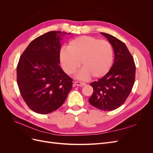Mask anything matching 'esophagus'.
<instances>
[{
  "mask_svg": "<svg viewBox=\"0 0 153 153\" xmlns=\"http://www.w3.org/2000/svg\"><path fill=\"white\" fill-rule=\"evenodd\" d=\"M85 84H85V83H84V82L76 81V82H74L73 85H74V86H81V87H82V86L85 85Z\"/></svg>",
  "mask_w": 153,
  "mask_h": 153,
  "instance_id": "34e87169",
  "label": "esophagus"
}]
</instances>
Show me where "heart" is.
Here are the masks:
<instances>
[{"instance_id":"obj_1","label":"heart","mask_w":153,"mask_h":153,"mask_svg":"<svg viewBox=\"0 0 153 153\" xmlns=\"http://www.w3.org/2000/svg\"><path fill=\"white\" fill-rule=\"evenodd\" d=\"M114 50L108 41L94 37L82 36L69 41L68 48L60 52L62 67L68 75H72L78 67L83 68L78 78L85 79L92 76L94 78L105 75L112 65Z\"/></svg>"}]
</instances>
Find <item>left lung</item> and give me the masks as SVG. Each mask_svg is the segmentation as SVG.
<instances>
[{"mask_svg":"<svg viewBox=\"0 0 153 153\" xmlns=\"http://www.w3.org/2000/svg\"><path fill=\"white\" fill-rule=\"evenodd\" d=\"M112 45L114 62L110 71L90 84L93 93L89 100L91 105L103 111L121 106L130 94L135 80V64L126 45L115 37L101 32Z\"/></svg>","mask_w":153,"mask_h":153,"instance_id":"8db88e82","label":"left lung"}]
</instances>
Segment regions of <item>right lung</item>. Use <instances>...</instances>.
Masks as SVG:
<instances>
[{
  "label": "right lung",
  "mask_w": 153,
  "mask_h": 153,
  "mask_svg": "<svg viewBox=\"0 0 153 153\" xmlns=\"http://www.w3.org/2000/svg\"><path fill=\"white\" fill-rule=\"evenodd\" d=\"M66 34L50 31L38 37L18 61L16 79L21 96L38 114H47L58 109L72 89L73 79L59 65L61 41Z\"/></svg>",
  "instance_id": "obj_1"
}]
</instances>
